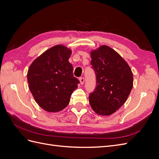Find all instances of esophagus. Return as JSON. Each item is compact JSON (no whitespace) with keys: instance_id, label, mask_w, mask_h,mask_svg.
Listing matches in <instances>:
<instances>
[{"instance_id":"obj_1","label":"esophagus","mask_w":159,"mask_h":159,"mask_svg":"<svg viewBox=\"0 0 159 159\" xmlns=\"http://www.w3.org/2000/svg\"><path fill=\"white\" fill-rule=\"evenodd\" d=\"M84 81H85V80H84V78H83V77H81V78H80V84H81V85L84 84Z\"/></svg>"}]
</instances>
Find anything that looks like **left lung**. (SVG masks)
Segmentation results:
<instances>
[{
  "label": "left lung",
  "mask_w": 159,
  "mask_h": 159,
  "mask_svg": "<svg viewBox=\"0 0 159 159\" xmlns=\"http://www.w3.org/2000/svg\"><path fill=\"white\" fill-rule=\"evenodd\" d=\"M91 57L96 86L89 102L97 114L110 115L127 101L133 88V73L123 57L107 46L91 51Z\"/></svg>",
  "instance_id": "obj_1"
}]
</instances>
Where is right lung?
Segmentation results:
<instances>
[{"instance_id": "obj_1", "label": "right lung", "mask_w": 159, "mask_h": 159, "mask_svg": "<svg viewBox=\"0 0 159 159\" xmlns=\"http://www.w3.org/2000/svg\"><path fill=\"white\" fill-rule=\"evenodd\" d=\"M71 50L56 45L34 61L28 71V87L36 103L48 112H58L67 107L80 81L73 75L68 60Z\"/></svg>"}]
</instances>
